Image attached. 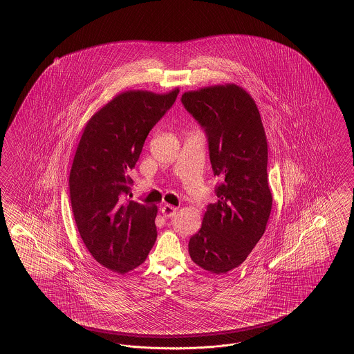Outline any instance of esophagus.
Here are the masks:
<instances>
[{
    "label": "esophagus",
    "mask_w": 354,
    "mask_h": 354,
    "mask_svg": "<svg viewBox=\"0 0 354 354\" xmlns=\"http://www.w3.org/2000/svg\"><path fill=\"white\" fill-rule=\"evenodd\" d=\"M176 210L178 207L171 206V205H163L161 209V213L165 218H171L174 215L176 214Z\"/></svg>",
    "instance_id": "34e87169"
}]
</instances>
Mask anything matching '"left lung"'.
Segmentation results:
<instances>
[{"instance_id":"obj_1","label":"left lung","mask_w":354,"mask_h":354,"mask_svg":"<svg viewBox=\"0 0 354 354\" xmlns=\"http://www.w3.org/2000/svg\"><path fill=\"white\" fill-rule=\"evenodd\" d=\"M180 100L204 129L221 179L216 203L207 205L200 231L189 240V256L200 268L225 274L247 259L271 213L265 129L256 102L235 84L185 92Z\"/></svg>"}]
</instances>
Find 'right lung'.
Segmentation results:
<instances>
[{
    "mask_svg": "<svg viewBox=\"0 0 354 354\" xmlns=\"http://www.w3.org/2000/svg\"><path fill=\"white\" fill-rule=\"evenodd\" d=\"M178 95L120 93L89 119L76 149L68 191L77 231L92 257L118 274L140 266L157 239V206L129 200V172Z\"/></svg>",
    "mask_w": 354,
    "mask_h": 354,
    "instance_id": "add662e5",
    "label": "right lung"
}]
</instances>
